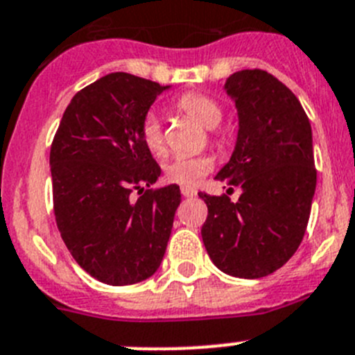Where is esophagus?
Masks as SVG:
<instances>
[{
	"label": "esophagus",
	"mask_w": 355,
	"mask_h": 355,
	"mask_svg": "<svg viewBox=\"0 0 355 355\" xmlns=\"http://www.w3.org/2000/svg\"><path fill=\"white\" fill-rule=\"evenodd\" d=\"M181 195H183V197H195V195H197V190H193V188H190V187H181Z\"/></svg>",
	"instance_id": "34e87169"
}]
</instances>
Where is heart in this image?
<instances>
[{"instance_id":"heart-1","label":"heart","mask_w":355,"mask_h":355,"mask_svg":"<svg viewBox=\"0 0 355 355\" xmlns=\"http://www.w3.org/2000/svg\"><path fill=\"white\" fill-rule=\"evenodd\" d=\"M178 110L184 112L188 118L195 119L206 128H214L218 123L222 121V107L211 96L202 95V93H184L175 100ZM141 141L144 148L151 155L162 156L165 153V137L162 121L155 114H148L141 125ZM214 141L220 142V139L214 137ZM214 162L207 155L197 156H175L171 162H167L164 167L167 181L175 184H184V187H193L202 178H206L213 168Z\"/></svg>"}]
</instances>
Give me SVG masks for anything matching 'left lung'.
<instances>
[{
    "label": "left lung",
    "instance_id": "1",
    "mask_svg": "<svg viewBox=\"0 0 355 355\" xmlns=\"http://www.w3.org/2000/svg\"><path fill=\"white\" fill-rule=\"evenodd\" d=\"M225 89L236 102L239 133L216 180L243 193L232 202L225 193L200 191L207 206L200 234L220 271L262 278L294 255L306 232L317 184L311 126L294 93L268 71H236Z\"/></svg>",
    "mask_w": 355,
    "mask_h": 355
}]
</instances>
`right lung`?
I'll return each instance as SVG.
<instances>
[{
	"mask_svg": "<svg viewBox=\"0 0 355 355\" xmlns=\"http://www.w3.org/2000/svg\"><path fill=\"white\" fill-rule=\"evenodd\" d=\"M164 89L109 73L71 98L52 139L58 229L77 264L102 284H139L165 255L181 191L149 188L162 168L141 141L142 121Z\"/></svg>",
	"mask_w": 355,
	"mask_h": 355,
	"instance_id": "1",
	"label": "right lung"
}]
</instances>
